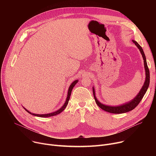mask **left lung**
I'll return each instance as SVG.
<instances>
[{"label":"left lung","instance_id":"8db88e82","mask_svg":"<svg viewBox=\"0 0 156 156\" xmlns=\"http://www.w3.org/2000/svg\"><path fill=\"white\" fill-rule=\"evenodd\" d=\"M132 41H133V42L135 44V45L137 47V48L139 49V51H140V53L143 57L144 63V68H145V82H144L142 88L140 89V92H138V94L135 97V98H133L132 100H131L130 101H128L126 103L122 104H121L119 105H116V106L105 105V104L100 102L99 101L97 100V97L95 96V88L93 87H92L93 88V94H94V99H95L96 104L100 108H101L104 111H107L108 112L114 113V114H121V113L127 112H129L130 111L134 109L138 105V104L140 103V102L142 99V98L144 97V95L145 94L147 89H148V88H149V83H150V73H149V68H148V66H147L145 54L144 52V51H143L142 47L139 45L136 42V41H135L133 40Z\"/></svg>","mask_w":156,"mask_h":156}]
</instances>
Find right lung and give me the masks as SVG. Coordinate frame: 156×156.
Instances as JSON below:
<instances>
[{
  "label": "right lung",
  "instance_id": "add662e5",
  "mask_svg": "<svg viewBox=\"0 0 156 156\" xmlns=\"http://www.w3.org/2000/svg\"><path fill=\"white\" fill-rule=\"evenodd\" d=\"M78 80H76L73 81V82L70 85L69 88H68V95H67V98H66V100L64 104H63V105L62 106V107L58 109L55 111V112H51V113H47V114H34V113H32L31 112H30L29 111H28L26 108H24L23 107V108L25 109L28 113H30V114H31V115H34V116H37V117H41V118H47V117H51V116H55V115H57V114H59V113H61L62 111H63L64 110V109L66 108V106L68 104V102H69V98H70V96H71V91H72V89L73 88V87H75V85L78 83Z\"/></svg>",
  "mask_w": 156,
  "mask_h": 156
}]
</instances>
